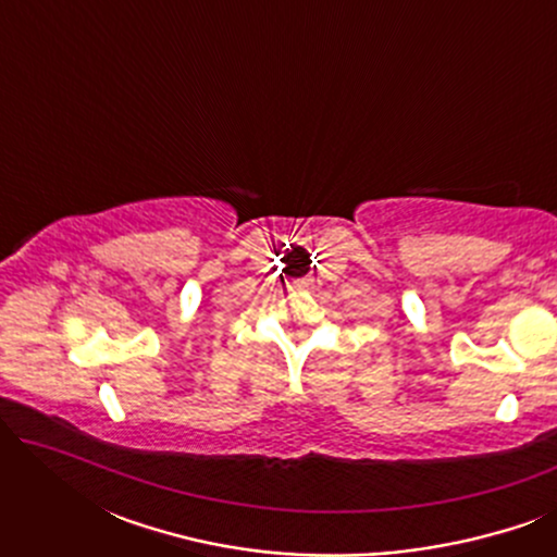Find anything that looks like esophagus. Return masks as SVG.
Listing matches in <instances>:
<instances>
[{"instance_id":"esophagus-1","label":"esophagus","mask_w":557,"mask_h":557,"mask_svg":"<svg viewBox=\"0 0 557 557\" xmlns=\"http://www.w3.org/2000/svg\"><path fill=\"white\" fill-rule=\"evenodd\" d=\"M309 284H311V281L304 278V281H299V284H296V288H309Z\"/></svg>"}]
</instances>
